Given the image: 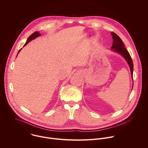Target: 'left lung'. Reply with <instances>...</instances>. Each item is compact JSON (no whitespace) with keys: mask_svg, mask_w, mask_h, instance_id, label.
<instances>
[{"mask_svg":"<svg viewBox=\"0 0 148 148\" xmlns=\"http://www.w3.org/2000/svg\"><path fill=\"white\" fill-rule=\"evenodd\" d=\"M111 35L113 38V44L111 47V49L114 52H117L120 54L127 61V63L129 65L130 68L131 76L133 79V64L131 58V56L127 51V49L125 48V45L123 42L122 40L120 38V37L114 32H111ZM133 84L132 86L133 89Z\"/></svg>","mask_w":148,"mask_h":148,"instance_id":"8db88e82","label":"left lung"}]
</instances>
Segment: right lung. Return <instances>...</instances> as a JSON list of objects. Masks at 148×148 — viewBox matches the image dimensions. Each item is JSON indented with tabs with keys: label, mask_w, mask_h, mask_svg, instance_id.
I'll return each mask as SVG.
<instances>
[{
	"label": "right lung",
	"mask_w": 148,
	"mask_h": 148,
	"mask_svg": "<svg viewBox=\"0 0 148 148\" xmlns=\"http://www.w3.org/2000/svg\"><path fill=\"white\" fill-rule=\"evenodd\" d=\"M40 35H41V34H40L39 32H38V31H36V32H35L33 33L31 35H30V36L28 37V39H27V42H26L25 43V44L24 45V46H23V47H24L25 45H26L28 42H31V40H32L35 39V38H38V37H39V36H40ZM21 49H22V48H21V49L19 51V52H18V54H17V56H18V53H19V52L21 51Z\"/></svg>",
	"instance_id": "obj_1"
}]
</instances>
